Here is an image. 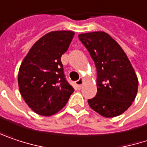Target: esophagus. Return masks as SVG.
Returning <instances> with one entry per match:
<instances>
[{
    "label": "esophagus",
    "instance_id": "esophagus-1",
    "mask_svg": "<svg viewBox=\"0 0 147 147\" xmlns=\"http://www.w3.org/2000/svg\"><path fill=\"white\" fill-rule=\"evenodd\" d=\"M82 82H83V79L82 78H81V79H79V80H77L76 82V85L77 88H79V89L82 88Z\"/></svg>",
    "mask_w": 147,
    "mask_h": 147
}]
</instances>
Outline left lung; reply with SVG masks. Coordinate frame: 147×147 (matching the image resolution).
I'll return each mask as SVG.
<instances>
[{"mask_svg": "<svg viewBox=\"0 0 147 147\" xmlns=\"http://www.w3.org/2000/svg\"><path fill=\"white\" fill-rule=\"evenodd\" d=\"M97 68L98 92L89 106L106 118L119 116L135 100L138 79L126 54L109 34L92 32L78 35Z\"/></svg>", "mask_w": 147, "mask_h": 147, "instance_id": "left-lung-1", "label": "left lung"}]
</instances>
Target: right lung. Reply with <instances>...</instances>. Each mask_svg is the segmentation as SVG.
Wrapping results in <instances>:
<instances>
[{"label":"right lung","instance_id":"1","mask_svg":"<svg viewBox=\"0 0 147 147\" xmlns=\"http://www.w3.org/2000/svg\"><path fill=\"white\" fill-rule=\"evenodd\" d=\"M72 31H53L40 38L23 59L18 72L21 95L36 113L50 116L61 110L74 88L66 81L61 56L73 38Z\"/></svg>","mask_w":147,"mask_h":147}]
</instances>
